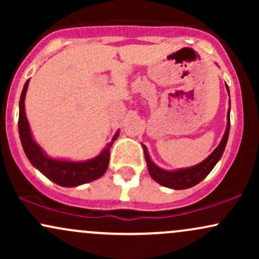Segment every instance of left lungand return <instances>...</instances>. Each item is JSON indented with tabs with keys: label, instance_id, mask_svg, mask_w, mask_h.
Masks as SVG:
<instances>
[{
	"label": "left lung",
	"instance_id": "obj_1",
	"mask_svg": "<svg viewBox=\"0 0 259 259\" xmlns=\"http://www.w3.org/2000/svg\"><path fill=\"white\" fill-rule=\"evenodd\" d=\"M227 90L229 94V88L227 85ZM229 130H230V108L228 111V117H227V129H225L224 135L221 144L218 145V147L213 151L206 159L202 160L201 163L194 165V167L190 168H183V169H177V170H165V169L159 168L158 165H156L151 159L150 154L145 145H142L145 152V159L147 163V169L148 173H150L151 178L154 181L160 184V185L169 187V189L174 190H184L189 189L197 185L198 183H201L208 174L212 171V169L215 167V164L218 163V160L222 158L223 152H224L225 146H227L228 138H229Z\"/></svg>",
	"mask_w": 259,
	"mask_h": 259
}]
</instances>
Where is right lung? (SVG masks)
<instances>
[{"mask_svg":"<svg viewBox=\"0 0 259 259\" xmlns=\"http://www.w3.org/2000/svg\"><path fill=\"white\" fill-rule=\"evenodd\" d=\"M29 80H26L19 101V121H18V130H19L20 142L23 150L35 168L42 173L45 177L49 178L57 185L64 187H74L90 183L106 173L109 163V151L113 142L119 135V132L115 133L112 141L107 144L103 151L95 158H91L84 162H73L67 159L51 158L44 152V150L32 139L30 126L25 115V94L28 90Z\"/></svg>","mask_w":259,"mask_h":259,"instance_id":"obj_1","label":"right lung"}]
</instances>
